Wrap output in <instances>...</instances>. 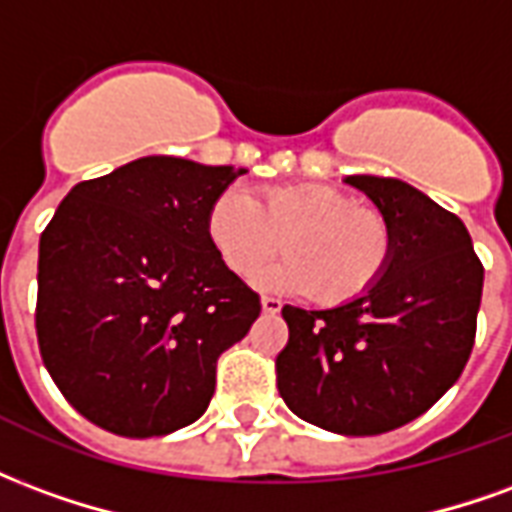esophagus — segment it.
I'll return each mask as SVG.
<instances>
[{
  "label": "esophagus",
  "mask_w": 512,
  "mask_h": 512,
  "mask_svg": "<svg viewBox=\"0 0 512 512\" xmlns=\"http://www.w3.org/2000/svg\"><path fill=\"white\" fill-rule=\"evenodd\" d=\"M260 304H263V312H268V315H277V312L282 310V301L274 299V296H263Z\"/></svg>",
  "instance_id": "1"
}]
</instances>
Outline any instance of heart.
Segmentation results:
<instances>
[{
    "instance_id": "1",
    "label": "heart",
    "mask_w": 512,
    "mask_h": 512,
    "mask_svg": "<svg viewBox=\"0 0 512 512\" xmlns=\"http://www.w3.org/2000/svg\"><path fill=\"white\" fill-rule=\"evenodd\" d=\"M205 235L235 277H255L279 246L288 260L260 277L266 288L312 293L326 307L365 296L392 260V227L378 208L323 183L266 186L255 197L219 191Z\"/></svg>"
}]
</instances>
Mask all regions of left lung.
<instances>
[{
    "mask_svg": "<svg viewBox=\"0 0 512 512\" xmlns=\"http://www.w3.org/2000/svg\"><path fill=\"white\" fill-rule=\"evenodd\" d=\"M392 227V260L365 296L334 310L282 307L277 389L310 425L376 436L425 414L469 362L483 263L455 213L397 178H345Z\"/></svg>",
    "mask_w": 512,
    "mask_h": 512,
    "instance_id": "left-lung-1",
    "label": "left lung"
}]
</instances>
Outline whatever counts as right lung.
<instances>
[{
	"label": "right lung",
	"instance_id": "add662e5",
	"mask_svg": "<svg viewBox=\"0 0 512 512\" xmlns=\"http://www.w3.org/2000/svg\"><path fill=\"white\" fill-rule=\"evenodd\" d=\"M246 169L147 156L76 183L40 235L35 329L65 400L147 439L205 414L219 356L260 296L205 235L211 200Z\"/></svg>",
	"mask_w": 512,
	"mask_h": 512
}]
</instances>
